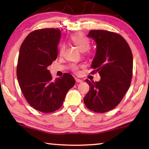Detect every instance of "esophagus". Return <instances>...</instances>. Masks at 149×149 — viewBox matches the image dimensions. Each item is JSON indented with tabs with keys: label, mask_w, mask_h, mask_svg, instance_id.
<instances>
[{
	"label": "esophagus",
	"mask_w": 149,
	"mask_h": 149,
	"mask_svg": "<svg viewBox=\"0 0 149 149\" xmlns=\"http://www.w3.org/2000/svg\"><path fill=\"white\" fill-rule=\"evenodd\" d=\"M75 81L77 82V83H82L83 82V81L81 79H79V78H75Z\"/></svg>",
	"instance_id": "1"
}]
</instances>
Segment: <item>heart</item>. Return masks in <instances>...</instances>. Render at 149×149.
<instances>
[{"instance_id":"b5f03b06","label":"heart","mask_w":149,"mask_h":149,"mask_svg":"<svg viewBox=\"0 0 149 149\" xmlns=\"http://www.w3.org/2000/svg\"><path fill=\"white\" fill-rule=\"evenodd\" d=\"M70 40L73 44L77 48V49L81 52H87V54L89 53V49L90 47V41L84 35L81 33H76L70 37ZM60 53L62 54L64 49V46L63 44L60 45ZM72 70L74 72H78L79 67L76 65H73L72 66Z\"/></svg>"}]
</instances>
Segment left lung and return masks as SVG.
<instances>
[{
    "mask_svg": "<svg viewBox=\"0 0 149 149\" xmlns=\"http://www.w3.org/2000/svg\"><path fill=\"white\" fill-rule=\"evenodd\" d=\"M88 37L96 43L91 68L100 76L99 81L85 79L90 87L85 104L95 112L114 108L129 89L132 78L133 55L125 40L119 34L105 30H91Z\"/></svg>",
    "mask_w": 149,
    "mask_h": 149,
    "instance_id": "obj_1",
    "label": "left lung"
}]
</instances>
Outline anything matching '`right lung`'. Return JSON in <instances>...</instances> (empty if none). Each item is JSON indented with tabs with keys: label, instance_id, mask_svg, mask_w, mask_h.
<instances>
[{
	"label": "right lung",
	"instance_id": "obj_1",
	"mask_svg": "<svg viewBox=\"0 0 149 149\" xmlns=\"http://www.w3.org/2000/svg\"><path fill=\"white\" fill-rule=\"evenodd\" d=\"M61 37L59 29L35 30L27 35L19 49L17 78L25 99L35 110L54 112L62 107L75 79L65 73L52 79L47 69L56 59Z\"/></svg>",
	"mask_w": 149,
	"mask_h": 149
}]
</instances>
